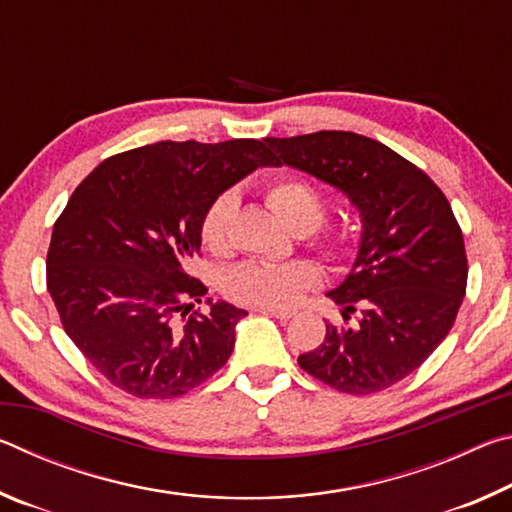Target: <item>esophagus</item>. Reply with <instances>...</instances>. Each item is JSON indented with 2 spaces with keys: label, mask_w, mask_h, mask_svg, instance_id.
Masks as SVG:
<instances>
[{
  "label": "esophagus",
  "mask_w": 512,
  "mask_h": 512,
  "mask_svg": "<svg viewBox=\"0 0 512 512\" xmlns=\"http://www.w3.org/2000/svg\"><path fill=\"white\" fill-rule=\"evenodd\" d=\"M257 311H259V314H264V316H273V318H277V320H289V318H293V311H289V309H268V307H259Z\"/></svg>",
  "instance_id": "34e87169"
}]
</instances>
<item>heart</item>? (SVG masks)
<instances>
[{"label":"heart","instance_id":"heart-1","mask_svg":"<svg viewBox=\"0 0 512 512\" xmlns=\"http://www.w3.org/2000/svg\"><path fill=\"white\" fill-rule=\"evenodd\" d=\"M266 198L289 228L296 232L316 230L325 216V203L318 189L305 178L280 176L268 183ZM239 198L235 192H223L207 205L203 212L201 241L212 253H223L230 241V223L237 214ZM311 246L327 257L341 253L339 239L332 235L318 237ZM320 284V268L309 259H291V262H244L225 273V296L241 302L268 309H284L296 305L300 296Z\"/></svg>","mask_w":512,"mask_h":512}]
</instances>
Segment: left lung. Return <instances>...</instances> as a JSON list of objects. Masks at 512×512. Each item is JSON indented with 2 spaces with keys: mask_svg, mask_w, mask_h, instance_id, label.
Masks as SVG:
<instances>
[{
  "mask_svg": "<svg viewBox=\"0 0 512 512\" xmlns=\"http://www.w3.org/2000/svg\"><path fill=\"white\" fill-rule=\"evenodd\" d=\"M275 164L343 189L361 212V248L350 275L327 296L343 320L300 354V368L350 395L391 388L418 370L452 329L467 287L463 232L440 187L377 140L348 131L264 137Z\"/></svg>",
  "mask_w": 512,
  "mask_h": 512,
  "instance_id": "left-lung-1",
  "label": "left lung"
}]
</instances>
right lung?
I'll return each mask as SVG.
<instances>
[{"label": "right lung", "mask_w": 512, "mask_h": 512, "mask_svg": "<svg viewBox=\"0 0 512 512\" xmlns=\"http://www.w3.org/2000/svg\"><path fill=\"white\" fill-rule=\"evenodd\" d=\"M275 155L259 140L158 142L110 155L69 196L47 250V291L76 348L121 391L185 395L225 366L228 302L188 314L207 293L189 264L203 212Z\"/></svg>", "instance_id": "add662e5"}]
</instances>
